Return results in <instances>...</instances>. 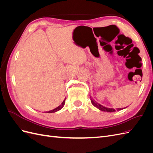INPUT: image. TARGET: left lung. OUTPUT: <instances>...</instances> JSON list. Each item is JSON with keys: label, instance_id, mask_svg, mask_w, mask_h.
Masks as SVG:
<instances>
[{"label": "left lung", "instance_id": "8db88e82", "mask_svg": "<svg viewBox=\"0 0 153 153\" xmlns=\"http://www.w3.org/2000/svg\"><path fill=\"white\" fill-rule=\"evenodd\" d=\"M90 99H91V101L92 104L95 107H96L97 108H98L101 111H103V112H115V111H119V110H121L124 109V108H116V110H115L114 108H107V107H105V106L101 105V104L98 103V102H96V101L92 98V97L90 96Z\"/></svg>", "mask_w": 153, "mask_h": 153}]
</instances>
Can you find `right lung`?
Instances as JSON below:
<instances>
[{"instance_id":"obj_1","label":"right lung","mask_w":153,"mask_h":153,"mask_svg":"<svg viewBox=\"0 0 153 153\" xmlns=\"http://www.w3.org/2000/svg\"><path fill=\"white\" fill-rule=\"evenodd\" d=\"M65 100H66V98L64 100V101H62V103H61V105H60L59 106H57V108H54V109H53V110H52L48 111V112H46V113H55V112H57V111H59V110H61V109L63 108V106H64V104H65Z\"/></svg>"}]
</instances>
